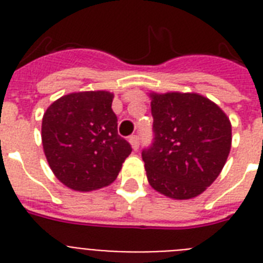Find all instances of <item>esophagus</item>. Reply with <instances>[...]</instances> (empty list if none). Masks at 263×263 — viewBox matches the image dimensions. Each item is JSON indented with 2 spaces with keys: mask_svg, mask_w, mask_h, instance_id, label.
<instances>
[{
  "mask_svg": "<svg viewBox=\"0 0 263 263\" xmlns=\"http://www.w3.org/2000/svg\"><path fill=\"white\" fill-rule=\"evenodd\" d=\"M129 143H131L134 150H138V148H139V136L138 135L129 136Z\"/></svg>",
  "mask_w": 263,
  "mask_h": 263,
  "instance_id": "1",
  "label": "esophagus"
}]
</instances>
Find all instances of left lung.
<instances>
[{"label": "left lung", "mask_w": 263, "mask_h": 263, "mask_svg": "<svg viewBox=\"0 0 263 263\" xmlns=\"http://www.w3.org/2000/svg\"><path fill=\"white\" fill-rule=\"evenodd\" d=\"M154 142L142 152L150 185L191 199L218 177L231 152L232 127L220 106L196 92H152Z\"/></svg>", "instance_id": "left-lung-1"}]
</instances>
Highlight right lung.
<instances>
[{"instance_id": "right-lung-1", "label": "right lung", "mask_w": 263, "mask_h": 263, "mask_svg": "<svg viewBox=\"0 0 263 263\" xmlns=\"http://www.w3.org/2000/svg\"><path fill=\"white\" fill-rule=\"evenodd\" d=\"M113 97L109 91L71 92L43 115V152L55 177L71 190L106 187L131 154V144L117 134Z\"/></svg>"}]
</instances>
